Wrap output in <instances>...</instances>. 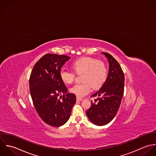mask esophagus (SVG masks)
<instances>
[{"label": "esophagus", "instance_id": "obj_1", "mask_svg": "<svg viewBox=\"0 0 156 156\" xmlns=\"http://www.w3.org/2000/svg\"><path fill=\"white\" fill-rule=\"evenodd\" d=\"M76 100H77L78 101H83V98H78V97H77V98H76Z\"/></svg>", "mask_w": 156, "mask_h": 156}]
</instances>
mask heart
Segmentation results:
<instances>
[{
	"label": "heart",
	"mask_w": 156,
	"mask_h": 156,
	"mask_svg": "<svg viewBox=\"0 0 156 156\" xmlns=\"http://www.w3.org/2000/svg\"><path fill=\"white\" fill-rule=\"evenodd\" d=\"M73 71L78 75H82L83 83L75 84L69 91L78 98H81L89 93L91 87L99 89L105 83L107 76V70L105 64L101 61L90 57L79 59L72 64ZM60 76L62 82L66 84H72L75 78V73L62 68L60 72Z\"/></svg>",
	"instance_id": "1"
}]
</instances>
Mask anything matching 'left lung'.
I'll return each mask as SVG.
<instances>
[{
	"mask_svg": "<svg viewBox=\"0 0 156 156\" xmlns=\"http://www.w3.org/2000/svg\"><path fill=\"white\" fill-rule=\"evenodd\" d=\"M107 58L109 70L107 78L101 88L91 97L94 102L86 115L92 123L102 126L109 123L116 116L124 91V73L118 62L109 54L102 52ZM97 102L96 104L95 102Z\"/></svg>",
	"mask_w": 156,
	"mask_h": 156,
	"instance_id": "obj_1",
	"label": "left lung"
}]
</instances>
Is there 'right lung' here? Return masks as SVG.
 Instances as JSON below:
<instances>
[{
  "label": "right lung",
  "mask_w": 156,
  "mask_h": 156,
  "mask_svg": "<svg viewBox=\"0 0 156 156\" xmlns=\"http://www.w3.org/2000/svg\"><path fill=\"white\" fill-rule=\"evenodd\" d=\"M70 58L47 54L35 63L30 75V91L35 108L41 119L52 126H60L69 120L76 101L75 94L67 93L60 76L62 66Z\"/></svg>",
  "instance_id": "obj_1"
}]
</instances>
